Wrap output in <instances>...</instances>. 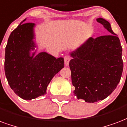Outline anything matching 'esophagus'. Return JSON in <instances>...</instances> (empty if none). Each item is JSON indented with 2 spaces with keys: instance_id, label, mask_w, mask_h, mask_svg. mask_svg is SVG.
<instances>
[{
  "instance_id": "1",
  "label": "esophagus",
  "mask_w": 127,
  "mask_h": 127,
  "mask_svg": "<svg viewBox=\"0 0 127 127\" xmlns=\"http://www.w3.org/2000/svg\"><path fill=\"white\" fill-rule=\"evenodd\" d=\"M64 59V64H65V66H68V64H69V61H70V57L68 55H65Z\"/></svg>"
}]
</instances>
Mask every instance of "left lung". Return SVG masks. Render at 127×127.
<instances>
[{"mask_svg": "<svg viewBox=\"0 0 127 127\" xmlns=\"http://www.w3.org/2000/svg\"><path fill=\"white\" fill-rule=\"evenodd\" d=\"M97 21L111 34L90 37L71 52V80L77 99L94 103L106 98L116 89L123 70L120 40L108 21Z\"/></svg>", "mask_w": 127, "mask_h": 127, "instance_id": "8db88e82", "label": "left lung"}]
</instances>
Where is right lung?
Here are the masks:
<instances>
[{"label": "right lung", "mask_w": 127, "mask_h": 127, "mask_svg": "<svg viewBox=\"0 0 127 127\" xmlns=\"http://www.w3.org/2000/svg\"><path fill=\"white\" fill-rule=\"evenodd\" d=\"M25 20L9 35L4 72L14 92L22 99L31 100L46 94L52 79L64 67V59H56L46 52L35 54V24L23 23Z\"/></svg>", "instance_id": "obj_1"}]
</instances>
